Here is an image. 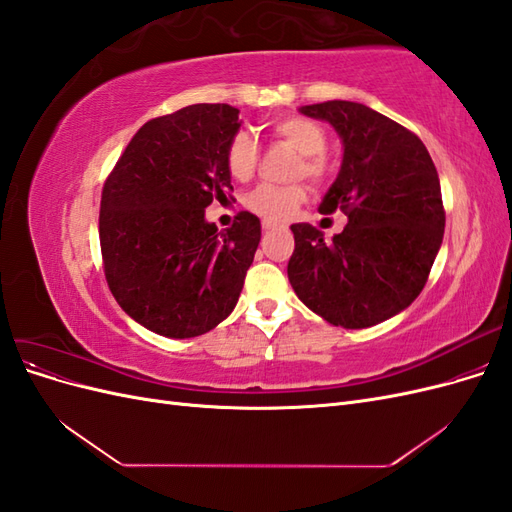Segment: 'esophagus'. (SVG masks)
<instances>
[{"instance_id": "obj_1", "label": "esophagus", "mask_w": 512, "mask_h": 512, "mask_svg": "<svg viewBox=\"0 0 512 512\" xmlns=\"http://www.w3.org/2000/svg\"><path fill=\"white\" fill-rule=\"evenodd\" d=\"M277 228H280V226H277V224H271V222H262V230H277Z\"/></svg>"}]
</instances>
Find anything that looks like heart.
Returning a JSON list of instances; mask_svg holds the SVG:
<instances>
[{"label":"heart","instance_id":"heart-1","mask_svg":"<svg viewBox=\"0 0 512 512\" xmlns=\"http://www.w3.org/2000/svg\"><path fill=\"white\" fill-rule=\"evenodd\" d=\"M271 132L277 141H282L301 153V160L297 164V177H307L314 183L327 181L331 173V162L327 151H324L327 149V132H324L320 123L301 115H290L273 121ZM258 158V145L250 136L241 132L230 138L226 147V168L232 177L239 181H250L256 173ZM305 196L307 188L303 183H262L247 194L245 205L265 222L277 224L292 218V213L297 211Z\"/></svg>","mask_w":512,"mask_h":512}]
</instances>
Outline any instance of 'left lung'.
Masks as SVG:
<instances>
[{
  "instance_id": "8db88e82",
  "label": "left lung",
  "mask_w": 512,
  "mask_h": 512,
  "mask_svg": "<svg viewBox=\"0 0 512 512\" xmlns=\"http://www.w3.org/2000/svg\"><path fill=\"white\" fill-rule=\"evenodd\" d=\"M301 113L342 136V170L320 213L339 209L348 224L331 241L312 224H292L288 280L335 327H374L421 294L440 250L446 213L436 164L414 132L365 104L329 100Z\"/></svg>"
}]
</instances>
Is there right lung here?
I'll return each mask as SVG.
<instances>
[{"instance_id":"obj_1","label":"right lung","mask_w":512,"mask_h":512,"mask_svg":"<svg viewBox=\"0 0 512 512\" xmlns=\"http://www.w3.org/2000/svg\"><path fill=\"white\" fill-rule=\"evenodd\" d=\"M228 104H192L149 119L108 173L100 203L106 284L123 312L164 337H196L232 312L260 243L239 211L224 232L205 220L232 198L226 147L239 130Z\"/></svg>"}]
</instances>
